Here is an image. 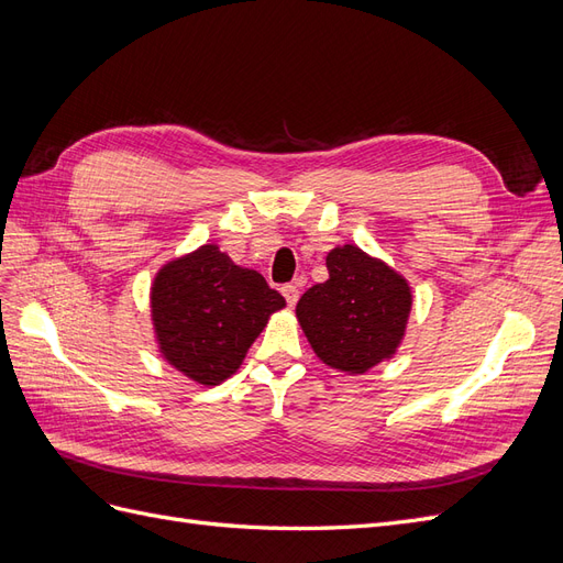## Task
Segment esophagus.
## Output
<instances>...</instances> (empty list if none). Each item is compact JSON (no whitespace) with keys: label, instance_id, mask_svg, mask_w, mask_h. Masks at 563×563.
<instances>
[{"label":"esophagus","instance_id":"34e87169","mask_svg":"<svg viewBox=\"0 0 563 563\" xmlns=\"http://www.w3.org/2000/svg\"><path fill=\"white\" fill-rule=\"evenodd\" d=\"M282 294H284V298H286V302H288V308H294V305H296L298 298H300V286H298V284H284V286H282Z\"/></svg>","mask_w":563,"mask_h":563}]
</instances>
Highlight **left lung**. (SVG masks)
Masks as SVG:
<instances>
[{
	"label": "left lung",
	"instance_id": "obj_1",
	"mask_svg": "<svg viewBox=\"0 0 563 563\" xmlns=\"http://www.w3.org/2000/svg\"><path fill=\"white\" fill-rule=\"evenodd\" d=\"M329 279L296 305V317L319 360L345 373H366L397 352L411 314V286L360 246L327 255Z\"/></svg>",
	"mask_w": 563,
	"mask_h": 563
}]
</instances>
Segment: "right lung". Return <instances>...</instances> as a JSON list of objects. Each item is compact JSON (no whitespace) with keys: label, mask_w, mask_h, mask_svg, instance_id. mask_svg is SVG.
Listing matches in <instances>:
<instances>
[{"label":"right lung","mask_w":563,"mask_h":563,"mask_svg":"<svg viewBox=\"0 0 563 563\" xmlns=\"http://www.w3.org/2000/svg\"><path fill=\"white\" fill-rule=\"evenodd\" d=\"M150 302L164 360L207 387L242 366L269 314L286 305L261 272L234 265L216 244L166 263Z\"/></svg>","instance_id":"right-lung-1"}]
</instances>
